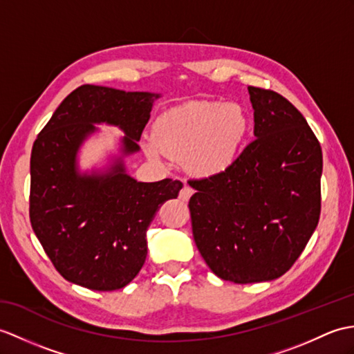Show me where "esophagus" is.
<instances>
[{
	"label": "esophagus",
	"instance_id": "obj_1",
	"mask_svg": "<svg viewBox=\"0 0 354 354\" xmlns=\"http://www.w3.org/2000/svg\"><path fill=\"white\" fill-rule=\"evenodd\" d=\"M194 192H193V188L190 187V185H184L183 187V190H180V193H179V199L180 201H184V202H187L188 199H190V197H192V194H193Z\"/></svg>",
	"mask_w": 354,
	"mask_h": 354
}]
</instances>
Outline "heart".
Wrapping results in <instances>:
<instances>
[{
	"label": "heart",
	"instance_id": "1",
	"mask_svg": "<svg viewBox=\"0 0 354 354\" xmlns=\"http://www.w3.org/2000/svg\"><path fill=\"white\" fill-rule=\"evenodd\" d=\"M249 129L243 105L193 101L164 111L155 122L153 137H146L143 146L152 160L166 155L185 158L194 174L216 176L234 166Z\"/></svg>",
	"mask_w": 354,
	"mask_h": 354
}]
</instances>
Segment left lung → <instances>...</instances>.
<instances>
[{
  "label": "left lung",
  "mask_w": 354,
  "mask_h": 354,
  "mask_svg": "<svg viewBox=\"0 0 354 354\" xmlns=\"http://www.w3.org/2000/svg\"><path fill=\"white\" fill-rule=\"evenodd\" d=\"M257 137L231 169L193 179V236L212 273L268 282L306 248L322 209L323 153L306 119L283 96L249 87Z\"/></svg>",
  "instance_id": "1"
}]
</instances>
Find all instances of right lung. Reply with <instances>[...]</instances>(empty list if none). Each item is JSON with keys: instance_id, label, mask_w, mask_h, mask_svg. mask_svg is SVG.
<instances>
[{"instance_id": "add662e5", "label": "right lung", "mask_w": 354, "mask_h": 354, "mask_svg": "<svg viewBox=\"0 0 354 354\" xmlns=\"http://www.w3.org/2000/svg\"><path fill=\"white\" fill-rule=\"evenodd\" d=\"M160 93L86 84L63 100L32 145L30 220L57 271L95 291L127 286L142 270L146 232L161 205L176 199L183 183H138L125 157L140 151ZM118 126L120 155L104 169L81 172L77 152L95 125Z\"/></svg>"}]
</instances>
